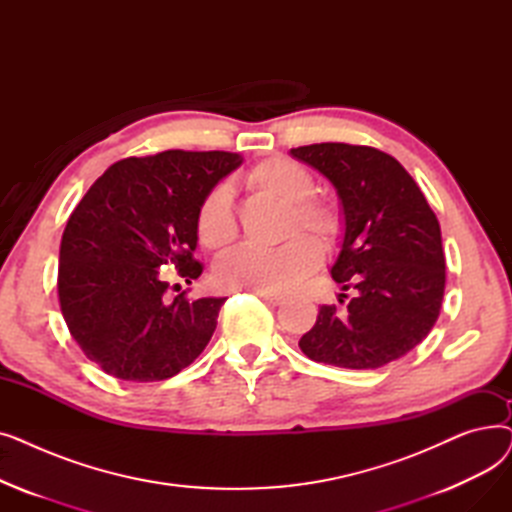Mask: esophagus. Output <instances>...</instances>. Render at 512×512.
Listing matches in <instances>:
<instances>
[{"label":"esophagus","mask_w":512,"mask_h":512,"mask_svg":"<svg viewBox=\"0 0 512 512\" xmlns=\"http://www.w3.org/2000/svg\"><path fill=\"white\" fill-rule=\"evenodd\" d=\"M255 294H257V297H259L261 301L270 303V305H282V303H284L282 294H276V292H255Z\"/></svg>","instance_id":"1"}]
</instances>
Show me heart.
<instances>
[{
    "mask_svg": "<svg viewBox=\"0 0 512 512\" xmlns=\"http://www.w3.org/2000/svg\"><path fill=\"white\" fill-rule=\"evenodd\" d=\"M253 191L288 203L284 245L274 249L242 247L215 265V280L230 290L288 292L317 270L321 249H334L344 232L340 213L326 201L313 199L315 178L301 161L284 155L267 157L247 174ZM309 231L319 242L297 235ZM195 230L201 245L209 251H226L238 236L234 197L228 184H215L203 195Z\"/></svg>",
    "mask_w": 512,
    "mask_h": 512,
    "instance_id": "1",
    "label": "heart"
}]
</instances>
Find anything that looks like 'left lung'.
Segmentation results:
<instances>
[{
  "mask_svg": "<svg viewBox=\"0 0 512 512\" xmlns=\"http://www.w3.org/2000/svg\"><path fill=\"white\" fill-rule=\"evenodd\" d=\"M290 155L336 188L344 238L332 278L355 292L344 311L319 307L315 326L299 340L301 351L346 369H378L405 357L434 328L444 299L436 213L411 174L380 149L317 143Z\"/></svg>",
  "mask_w": 512,
  "mask_h": 512,
  "instance_id": "8db88e82",
  "label": "left lung"
}]
</instances>
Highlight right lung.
Instances as JSON below:
<instances>
[{
	"label": "right lung",
	"mask_w": 512,
	"mask_h": 512,
	"mask_svg": "<svg viewBox=\"0 0 512 512\" xmlns=\"http://www.w3.org/2000/svg\"><path fill=\"white\" fill-rule=\"evenodd\" d=\"M240 164L228 151L128 157L72 211L60 245V309L80 351L107 375L168 380L203 353L226 299L180 292L170 301L161 272L174 267L186 284L201 276L197 207Z\"/></svg>",
	"instance_id": "add662e5"
}]
</instances>
